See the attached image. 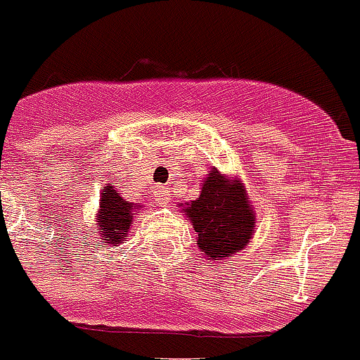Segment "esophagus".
<instances>
[{"mask_svg": "<svg viewBox=\"0 0 360 360\" xmlns=\"http://www.w3.org/2000/svg\"><path fill=\"white\" fill-rule=\"evenodd\" d=\"M169 193L171 191L167 187H158L157 189V200L160 203H167L169 202Z\"/></svg>", "mask_w": 360, "mask_h": 360, "instance_id": "esophagus-1", "label": "esophagus"}]
</instances>
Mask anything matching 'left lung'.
I'll list each match as a JSON object with an SVG mask.
<instances>
[{
	"instance_id": "left-lung-1",
	"label": "left lung",
	"mask_w": 360,
	"mask_h": 360,
	"mask_svg": "<svg viewBox=\"0 0 360 360\" xmlns=\"http://www.w3.org/2000/svg\"><path fill=\"white\" fill-rule=\"evenodd\" d=\"M198 234V247L207 259H227L243 250L256 227V212L241 180L209 171L200 198L182 209Z\"/></svg>"
}]
</instances>
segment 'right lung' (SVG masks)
<instances>
[{"label":"right lung","instance_id":"add662e5","mask_svg":"<svg viewBox=\"0 0 360 360\" xmlns=\"http://www.w3.org/2000/svg\"><path fill=\"white\" fill-rule=\"evenodd\" d=\"M139 209H141V205L126 202L113 186L108 184L106 187H103L101 202H98V212L95 216L101 243H124L126 236H128L129 227H131L133 214H136Z\"/></svg>","mask_w":360,"mask_h":360}]
</instances>
